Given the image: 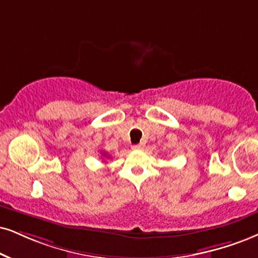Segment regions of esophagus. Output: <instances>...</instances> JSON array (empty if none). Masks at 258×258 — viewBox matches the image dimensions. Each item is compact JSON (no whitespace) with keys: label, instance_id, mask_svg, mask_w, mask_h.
Here are the masks:
<instances>
[{"label":"esophagus","instance_id":"1","mask_svg":"<svg viewBox=\"0 0 258 258\" xmlns=\"http://www.w3.org/2000/svg\"><path fill=\"white\" fill-rule=\"evenodd\" d=\"M133 149H135V151H139V149H142L144 148V145L142 144H138V145H133L132 146Z\"/></svg>","mask_w":258,"mask_h":258}]
</instances>
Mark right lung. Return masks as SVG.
Segmentation results:
<instances>
[{
  "label": "right lung",
  "mask_w": 258,
  "mask_h": 258,
  "mask_svg": "<svg viewBox=\"0 0 258 258\" xmlns=\"http://www.w3.org/2000/svg\"><path fill=\"white\" fill-rule=\"evenodd\" d=\"M103 155H104V157H107V154H106V153H103Z\"/></svg>",
  "instance_id": "right-lung-1"
}]
</instances>
